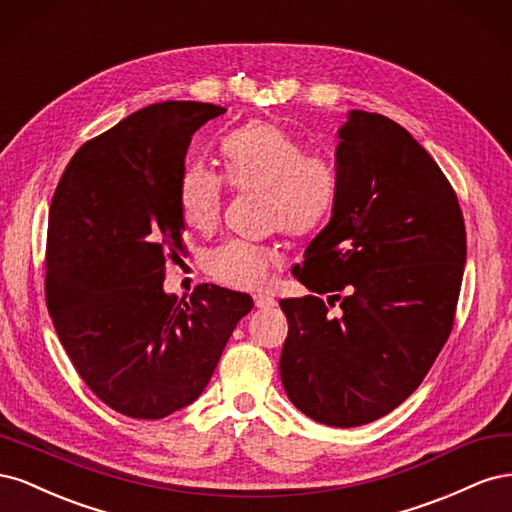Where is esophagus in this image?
<instances>
[{
	"mask_svg": "<svg viewBox=\"0 0 512 512\" xmlns=\"http://www.w3.org/2000/svg\"><path fill=\"white\" fill-rule=\"evenodd\" d=\"M254 305L260 309H271L277 305L273 297H267V294H254Z\"/></svg>",
	"mask_w": 512,
	"mask_h": 512,
	"instance_id": "obj_1",
	"label": "esophagus"
}]
</instances>
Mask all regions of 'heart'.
Returning <instances> with one entry per match:
<instances>
[{"label": "heart", "mask_w": 512, "mask_h": 512, "mask_svg": "<svg viewBox=\"0 0 512 512\" xmlns=\"http://www.w3.org/2000/svg\"><path fill=\"white\" fill-rule=\"evenodd\" d=\"M224 175L237 192H262V222L290 237H309L331 220L339 198V177L322 153L280 123L250 121L222 141ZM183 224L196 232L215 230L224 207V179L203 164L183 168L177 185ZM275 252L267 245L228 239L211 247L203 267L230 288L256 290L269 282Z\"/></svg>", "instance_id": "heart-1"}]
</instances>
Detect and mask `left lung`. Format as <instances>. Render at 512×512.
I'll use <instances>...</instances> for the list:
<instances>
[{"mask_svg": "<svg viewBox=\"0 0 512 512\" xmlns=\"http://www.w3.org/2000/svg\"><path fill=\"white\" fill-rule=\"evenodd\" d=\"M335 164L337 207L292 273L342 316L314 294L280 301V376L305 416L359 427L404 404L451 335L466 226L440 166L389 117L350 111Z\"/></svg>", "mask_w": 512, "mask_h": 512, "instance_id": "obj_1", "label": "left lung"}]
</instances>
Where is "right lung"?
<instances>
[{
	"mask_svg": "<svg viewBox=\"0 0 512 512\" xmlns=\"http://www.w3.org/2000/svg\"><path fill=\"white\" fill-rule=\"evenodd\" d=\"M226 108L160 102L91 138L61 175L46 232V305L74 369L108 408L156 421L209 384L250 294H166L185 252L177 185L192 134Z\"/></svg>",
	"mask_w": 512,
	"mask_h": 512,
	"instance_id": "1",
	"label": "right lung"
}]
</instances>
